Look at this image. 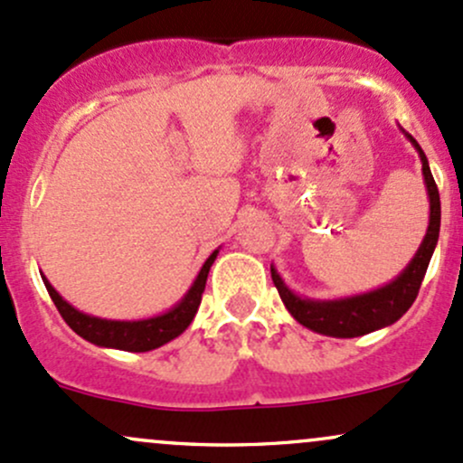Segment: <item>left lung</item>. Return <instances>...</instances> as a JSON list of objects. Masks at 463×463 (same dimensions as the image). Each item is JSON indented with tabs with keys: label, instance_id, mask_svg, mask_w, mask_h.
Wrapping results in <instances>:
<instances>
[{
	"label": "left lung",
	"instance_id": "obj_1",
	"mask_svg": "<svg viewBox=\"0 0 463 463\" xmlns=\"http://www.w3.org/2000/svg\"><path fill=\"white\" fill-rule=\"evenodd\" d=\"M411 143L417 147L421 158V172H424L426 187H429L430 198V222L429 232H426L424 242L417 250L415 258L411 265L406 267L397 280L391 285L382 287V289L364 293V296L345 298V300H333V302H313V300H300L298 296L287 289L285 282L280 280L276 269H271V280L276 285L278 293H280L282 302L289 309V313L300 322L307 329L322 333V335L333 337H357L371 333L382 326H389L395 320H400L411 305L415 302L417 293H420L421 280H424L426 269L432 251H435L437 238H439V221H441V205H439V192H437L435 178H432L426 154L420 147V143L411 137Z\"/></svg>",
	"mask_w": 463,
	"mask_h": 463
}]
</instances>
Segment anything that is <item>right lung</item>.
<instances>
[{"mask_svg": "<svg viewBox=\"0 0 463 463\" xmlns=\"http://www.w3.org/2000/svg\"><path fill=\"white\" fill-rule=\"evenodd\" d=\"M216 253L213 251L210 258L203 265L201 273L194 280L192 289L187 291V296L174 307L172 311L163 313V316L150 317V320H138V322H117V320H101V317L86 316V313L77 311L74 307L68 305L57 291L52 289L51 282L43 278V285H46L48 293H51L54 307L61 313V317L66 320V325L81 335L83 340L92 342L99 346H110V349H121V351H132V353H143L158 349V346L167 345L174 337L181 335L183 331L190 326V322L196 316L198 305L203 300V291H205L207 273H210L212 262L216 260Z\"/></svg>", "mask_w": 463, "mask_h": 463, "instance_id": "add662e5", "label": "right lung"}]
</instances>
